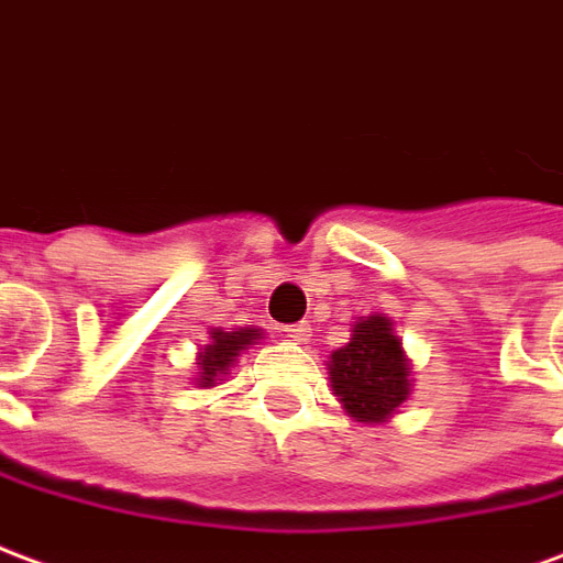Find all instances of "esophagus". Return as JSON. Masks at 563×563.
Here are the masks:
<instances>
[{
  "mask_svg": "<svg viewBox=\"0 0 563 563\" xmlns=\"http://www.w3.org/2000/svg\"><path fill=\"white\" fill-rule=\"evenodd\" d=\"M285 332L294 339V342H309L311 335V323L309 321H297L290 323V327H285Z\"/></svg>",
  "mask_w": 563,
  "mask_h": 563,
  "instance_id": "1",
  "label": "esophagus"
}]
</instances>
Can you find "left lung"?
Segmentation results:
<instances>
[{"instance_id": "obj_1", "label": "left lung", "mask_w": 563, "mask_h": 563, "mask_svg": "<svg viewBox=\"0 0 563 563\" xmlns=\"http://www.w3.org/2000/svg\"><path fill=\"white\" fill-rule=\"evenodd\" d=\"M330 380L344 411L360 422H380L408 399V360L387 318H366L351 342L330 356Z\"/></svg>"}]
</instances>
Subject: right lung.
I'll use <instances>...</instances> for the list:
<instances>
[{
  "label": "right lung",
  "mask_w": 563,
  "mask_h": 563,
  "mask_svg": "<svg viewBox=\"0 0 563 563\" xmlns=\"http://www.w3.org/2000/svg\"><path fill=\"white\" fill-rule=\"evenodd\" d=\"M261 339V330H236V332H224V330H212V342L200 351V387H212V380H219L221 375H228V368L233 366V360Z\"/></svg>",
  "instance_id": "add662e5"
}]
</instances>
